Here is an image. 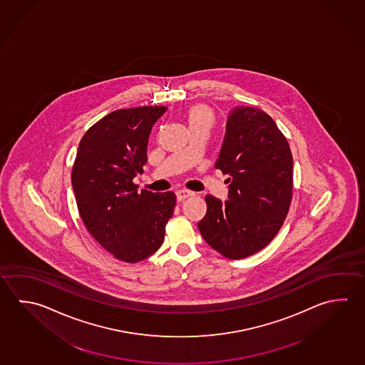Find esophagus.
Wrapping results in <instances>:
<instances>
[{
	"mask_svg": "<svg viewBox=\"0 0 365 365\" xmlns=\"http://www.w3.org/2000/svg\"><path fill=\"white\" fill-rule=\"evenodd\" d=\"M192 192L190 190H185V189H180L176 192V197H178V200H184V199L189 198V197H192Z\"/></svg>",
	"mask_w": 365,
	"mask_h": 365,
	"instance_id": "1",
	"label": "esophagus"
}]
</instances>
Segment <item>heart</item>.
Returning a JSON list of instances; mask_svg holds the SVG:
<instances>
[{"label": "heart", "mask_w": 365, "mask_h": 365, "mask_svg": "<svg viewBox=\"0 0 365 365\" xmlns=\"http://www.w3.org/2000/svg\"><path fill=\"white\" fill-rule=\"evenodd\" d=\"M187 120H189L190 125H194V123H208V125H212V113L206 106H194V108L189 110Z\"/></svg>", "instance_id": "b5f03b06"}]
</instances>
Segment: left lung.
I'll return each mask as SVG.
<instances>
[{
	"label": "left lung",
	"instance_id": "obj_1",
	"mask_svg": "<svg viewBox=\"0 0 365 365\" xmlns=\"http://www.w3.org/2000/svg\"><path fill=\"white\" fill-rule=\"evenodd\" d=\"M215 167L229 175V199L207 195L199 232L222 256L245 259L269 245L287 217L293 185L291 149L269 114L235 106L227 115Z\"/></svg>",
	"mask_w": 365,
	"mask_h": 365
}]
</instances>
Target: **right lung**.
<instances>
[{
    "mask_svg": "<svg viewBox=\"0 0 365 365\" xmlns=\"http://www.w3.org/2000/svg\"><path fill=\"white\" fill-rule=\"evenodd\" d=\"M166 106L118 109L96 122L81 139L72 186L81 219L108 252L139 262L158 251L176 205L173 192H138L154 123Z\"/></svg>",
    "mask_w": 365,
    "mask_h": 365,
    "instance_id": "right-lung-1",
    "label": "right lung"
}]
</instances>
